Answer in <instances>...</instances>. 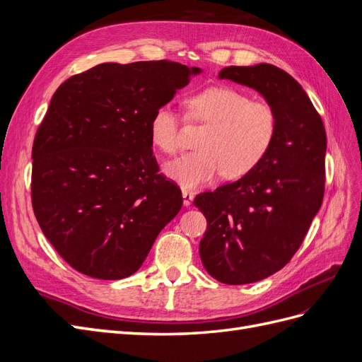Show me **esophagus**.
Returning a JSON list of instances; mask_svg holds the SVG:
<instances>
[{
  "mask_svg": "<svg viewBox=\"0 0 362 362\" xmlns=\"http://www.w3.org/2000/svg\"><path fill=\"white\" fill-rule=\"evenodd\" d=\"M193 198H194V194H193L192 192L182 190V201H184V205H185V206H190V205H192Z\"/></svg>",
  "mask_w": 362,
  "mask_h": 362,
  "instance_id": "34e87169",
  "label": "esophagus"
}]
</instances>
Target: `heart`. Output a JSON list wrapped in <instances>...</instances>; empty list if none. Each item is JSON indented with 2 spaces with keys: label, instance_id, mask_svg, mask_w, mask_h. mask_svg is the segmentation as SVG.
Returning a JSON list of instances; mask_svg holds the SVG:
<instances>
[{
  "label": "heart",
  "instance_id": "1",
  "mask_svg": "<svg viewBox=\"0 0 362 362\" xmlns=\"http://www.w3.org/2000/svg\"><path fill=\"white\" fill-rule=\"evenodd\" d=\"M185 116L206 127L196 148L164 166V173L185 190L213 182L223 173L240 178L266 158L278 133V115L269 103L254 101L229 86H213L185 100ZM151 141L173 154L181 141V119L163 104L149 120Z\"/></svg>",
  "mask_w": 362,
  "mask_h": 362
}]
</instances>
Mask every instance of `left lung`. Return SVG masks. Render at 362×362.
I'll use <instances>...</instances> for the list:
<instances>
[{"instance_id": "1", "label": "left lung", "mask_w": 362, "mask_h": 362, "mask_svg": "<svg viewBox=\"0 0 362 362\" xmlns=\"http://www.w3.org/2000/svg\"><path fill=\"white\" fill-rule=\"evenodd\" d=\"M218 76L255 89L278 115L266 158L193 201L206 218L199 245L205 270L242 286L276 273L300 247L323 201L326 133L308 95L286 71L259 63L223 68Z\"/></svg>"}]
</instances>
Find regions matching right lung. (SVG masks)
Segmentation results:
<instances>
[{"label": "right lung", "instance_id": "1", "mask_svg": "<svg viewBox=\"0 0 362 362\" xmlns=\"http://www.w3.org/2000/svg\"><path fill=\"white\" fill-rule=\"evenodd\" d=\"M199 72L169 60L101 63L52 95L31 151V204L76 272L133 275L181 210V190L152 156L149 120Z\"/></svg>", "mask_w": 362, "mask_h": 362}]
</instances>
